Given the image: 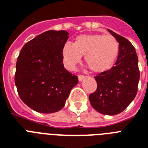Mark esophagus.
I'll return each instance as SVG.
<instances>
[{"instance_id": "34e87169", "label": "esophagus", "mask_w": 148, "mask_h": 148, "mask_svg": "<svg viewBox=\"0 0 148 148\" xmlns=\"http://www.w3.org/2000/svg\"><path fill=\"white\" fill-rule=\"evenodd\" d=\"M86 77V76H84V75H82V74H81V75H79L78 76V80L80 81H83L84 79Z\"/></svg>"}]
</instances>
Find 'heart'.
Returning a JSON list of instances; mask_svg holds the SVG:
<instances>
[{
	"instance_id": "1",
	"label": "heart",
	"mask_w": 148,
	"mask_h": 148,
	"mask_svg": "<svg viewBox=\"0 0 148 148\" xmlns=\"http://www.w3.org/2000/svg\"><path fill=\"white\" fill-rule=\"evenodd\" d=\"M120 45L111 34H81L73 44L67 42L62 47V57L65 67L74 70L84 55V62L95 73L106 71L117 60Z\"/></svg>"
}]
</instances>
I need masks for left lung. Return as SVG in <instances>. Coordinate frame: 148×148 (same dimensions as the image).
Segmentation results:
<instances>
[{
  "mask_svg": "<svg viewBox=\"0 0 148 148\" xmlns=\"http://www.w3.org/2000/svg\"><path fill=\"white\" fill-rule=\"evenodd\" d=\"M108 31L119 42L118 58L110 69L95 77L97 88L89 95V100L98 112L115 115L122 112L135 97L140 71L138 55L132 44L109 29Z\"/></svg>",
  "mask_w": 148,
  "mask_h": 148,
  "instance_id": "left-lung-1",
  "label": "left lung"
}]
</instances>
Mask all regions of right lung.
<instances>
[{"label":"right lung","instance_id":"add662e5","mask_svg":"<svg viewBox=\"0 0 148 148\" xmlns=\"http://www.w3.org/2000/svg\"><path fill=\"white\" fill-rule=\"evenodd\" d=\"M65 31H45L28 41L17 58L14 82L26 105L44 114L62 109L78 77L65 69L62 47Z\"/></svg>","mask_w":148,"mask_h":148}]
</instances>
